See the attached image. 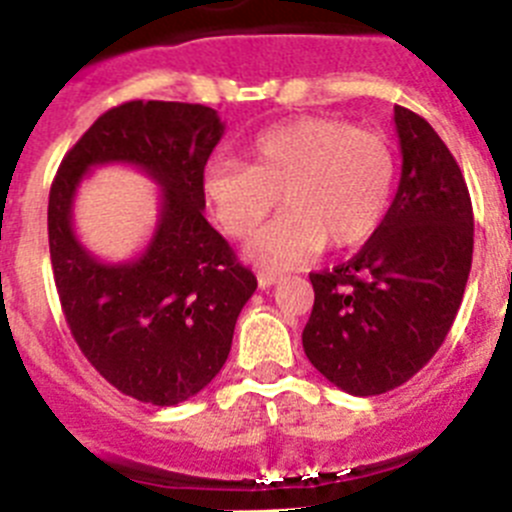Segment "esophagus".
Returning <instances> with one entry per match:
<instances>
[{"label": "esophagus", "instance_id": "esophagus-1", "mask_svg": "<svg viewBox=\"0 0 512 512\" xmlns=\"http://www.w3.org/2000/svg\"><path fill=\"white\" fill-rule=\"evenodd\" d=\"M279 282V271L274 269H261L259 271V287L266 289L271 287V284H277Z\"/></svg>", "mask_w": 512, "mask_h": 512}]
</instances>
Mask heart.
<instances>
[{
	"instance_id": "b5f03b06",
	"label": "heart",
	"mask_w": 512,
	"mask_h": 512,
	"mask_svg": "<svg viewBox=\"0 0 512 512\" xmlns=\"http://www.w3.org/2000/svg\"><path fill=\"white\" fill-rule=\"evenodd\" d=\"M397 153L377 130L336 117H297L259 133L248 166L215 161L205 171V197L217 223L243 238L277 207L246 253L269 269H292L330 248L366 243L390 210Z\"/></svg>"
}]
</instances>
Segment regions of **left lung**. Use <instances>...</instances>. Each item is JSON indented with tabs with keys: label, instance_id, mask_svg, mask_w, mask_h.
<instances>
[{
	"label": "left lung",
	"instance_id": "8db88e82",
	"mask_svg": "<svg viewBox=\"0 0 512 512\" xmlns=\"http://www.w3.org/2000/svg\"><path fill=\"white\" fill-rule=\"evenodd\" d=\"M402 174L377 233L354 259L310 274L302 330L310 364L356 397L382 395L433 359L459 312L474 248L472 200L436 130L395 104Z\"/></svg>",
	"mask_w": 512,
	"mask_h": 512
}]
</instances>
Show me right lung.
I'll return each instance as SVG.
<instances>
[{"label": "right lung", "mask_w": 512, "mask_h": 512, "mask_svg": "<svg viewBox=\"0 0 512 512\" xmlns=\"http://www.w3.org/2000/svg\"><path fill=\"white\" fill-rule=\"evenodd\" d=\"M225 125L205 104L135 99L97 117L63 156L48 197L58 300L81 354L112 387L179 405L215 379L256 277L205 220V164ZM138 165L162 187L147 251L107 265L73 233V197L94 165Z\"/></svg>", "instance_id": "obj_1"}]
</instances>
